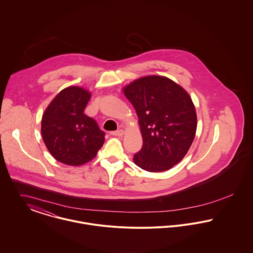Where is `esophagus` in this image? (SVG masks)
<instances>
[{"label": "esophagus", "mask_w": 253, "mask_h": 253, "mask_svg": "<svg viewBox=\"0 0 253 253\" xmlns=\"http://www.w3.org/2000/svg\"><path fill=\"white\" fill-rule=\"evenodd\" d=\"M111 134H112L113 136H115V137H121V136L124 135V130L120 129V130H117V131H113Z\"/></svg>", "instance_id": "esophagus-1"}]
</instances>
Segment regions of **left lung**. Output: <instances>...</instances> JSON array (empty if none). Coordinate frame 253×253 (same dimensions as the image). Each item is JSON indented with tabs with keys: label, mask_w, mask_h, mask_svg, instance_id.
<instances>
[{
	"label": "left lung",
	"mask_w": 253,
	"mask_h": 253,
	"mask_svg": "<svg viewBox=\"0 0 253 253\" xmlns=\"http://www.w3.org/2000/svg\"><path fill=\"white\" fill-rule=\"evenodd\" d=\"M139 118L142 147L134 163L147 171H163L180 162L196 134L191 97L166 77L148 76L123 88Z\"/></svg>",
	"instance_id": "8db88e82"
}]
</instances>
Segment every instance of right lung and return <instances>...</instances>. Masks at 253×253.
<instances>
[{
    "label": "right lung",
    "instance_id": "right-lung-1",
    "mask_svg": "<svg viewBox=\"0 0 253 253\" xmlns=\"http://www.w3.org/2000/svg\"><path fill=\"white\" fill-rule=\"evenodd\" d=\"M91 93L69 86L50 102L42 118V137L57 161L81 166L91 161L103 146L105 133L84 114Z\"/></svg>",
    "mask_w": 253,
    "mask_h": 253
}]
</instances>
